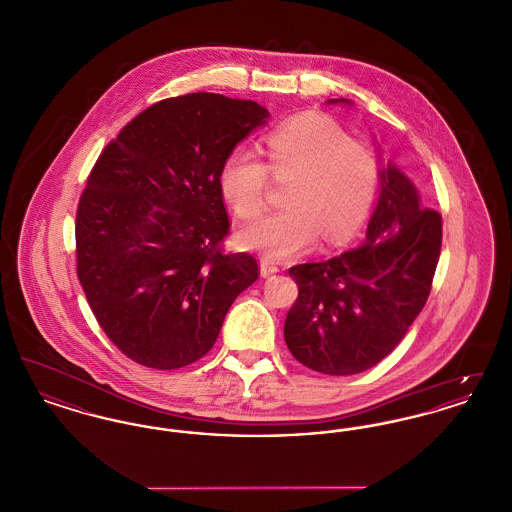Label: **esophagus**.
<instances>
[{
	"label": "esophagus",
	"mask_w": 512,
	"mask_h": 512,
	"mask_svg": "<svg viewBox=\"0 0 512 512\" xmlns=\"http://www.w3.org/2000/svg\"><path fill=\"white\" fill-rule=\"evenodd\" d=\"M276 272H280V267L276 265V263H272V261H268V259H263L261 261V276H272V274H276Z\"/></svg>",
	"instance_id": "34e87169"
}]
</instances>
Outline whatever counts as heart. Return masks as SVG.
I'll list each match as a JSON object with an SVG mask.
<instances>
[{
	"instance_id": "heart-1",
	"label": "heart",
	"mask_w": 512,
	"mask_h": 512,
	"mask_svg": "<svg viewBox=\"0 0 512 512\" xmlns=\"http://www.w3.org/2000/svg\"><path fill=\"white\" fill-rule=\"evenodd\" d=\"M268 172L292 182L286 209L253 222L240 244L267 259H288L317 244L351 238L368 219L380 190L376 151L338 122L301 115L267 136V163L251 149H234L219 172L220 194L240 219H255L267 201Z\"/></svg>"
}]
</instances>
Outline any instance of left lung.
Wrapping results in <instances>:
<instances>
[{"mask_svg": "<svg viewBox=\"0 0 512 512\" xmlns=\"http://www.w3.org/2000/svg\"><path fill=\"white\" fill-rule=\"evenodd\" d=\"M332 103L347 99H330ZM365 240L338 257L290 268L297 299L284 324L301 365L351 376L378 365L405 338L432 290L441 215L388 165Z\"/></svg>", "mask_w": 512, "mask_h": 512, "instance_id": "1", "label": "left lung"}]
</instances>
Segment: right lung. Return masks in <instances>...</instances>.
<instances>
[{
    "mask_svg": "<svg viewBox=\"0 0 512 512\" xmlns=\"http://www.w3.org/2000/svg\"><path fill=\"white\" fill-rule=\"evenodd\" d=\"M255 101L188 94L147 107L111 140L76 211V274L99 326L138 365L201 359L234 299L259 278L230 234L219 172L265 124Z\"/></svg>",
    "mask_w": 512,
    "mask_h": 512,
    "instance_id": "add662e5",
    "label": "right lung"
}]
</instances>
